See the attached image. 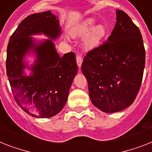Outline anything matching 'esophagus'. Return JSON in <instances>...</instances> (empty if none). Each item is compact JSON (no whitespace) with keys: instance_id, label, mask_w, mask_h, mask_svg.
Returning a JSON list of instances; mask_svg holds the SVG:
<instances>
[{"instance_id":"34e87169","label":"esophagus","mask_w":152,"mask_h":152,"mask_svg":"<svg viewBox=\"0 0 152 152\" xmlns=\"http://www.w3.org/2000/svg\"><path fill=\"white\" fill-rule=\"evenodd\" d=\"M82 61H83V59L80 56H77L76 57V64L78 65L79 68H80L81 65H82Z\"/></svg>"}]
</instances>
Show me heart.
<instances>
[{"label":"heart","mask_w":152,"mask_h":152,"mask_svg":"<svg viewBox=\"0 0 152 152\" xmlns=\"http://www.w3.org/2000/svg\"><path fill=\"white\" fill-rule=\"evenodd\" d=\"M96 23L97 21L94 18H88L72 32L73 37H84L83 47L87 50H91L99 46L108 31V28L104 23L96 24Z\"/></svg>","instance_id":"1"}]
</instances>
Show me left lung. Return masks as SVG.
I'll return each mask as SVG.
<instances>
[{"label":"left lung","mask_w":152,"mask_h":152,"mask_svg":"<svg viewBox=\"0 0 152 152\" xmlns=\"http://www.w3.org/2000/svg\"><path fill=\"white\" fill-rule=\"evenodd\" d=\"M116 24L106 42L88 53L81 67L91 102L105 113L132 105L141 85L145 50L139 28L116 10Z\"/></svg>","instance_id":"1"}]
</instances>
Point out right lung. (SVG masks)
I'll use <instances>...</instances> for the list:
<instances>
[{"label": "right lung", "mask_w": 152, "mask_h": 152, "mask_svg": "<svg viewBox=\"0 0 152 152\" xmlns=\"http://www.w3.org/2000/svg\"><path fill=\"white\" fill-rule=\"evenodd\" d=\"M61 34L58 16L46 11L25 18L9 39L6 70L12 91L18 105L34 118L61 112L78 71L73 53L61 57L57 52L53 41ZM42 34L48 39L32 37Z\"/></svg>", "instance_id": "obj_1"}]
</instances>
